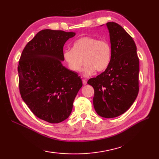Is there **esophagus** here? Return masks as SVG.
<instances>
[{"mask_svg":"<svg viewBox=\"0 0 159 159\" xmlns=\"http://www.w3.org/2000/svg\"><path fill=\"white\" fill-rule=\"evenodd\" d=\"M83 85H87V80L85 79H83Z\"/></svg>","mask_w":159,"mask_h":159,"instance_id":"esophagus-1","label":"esophagus"}]
</instances>
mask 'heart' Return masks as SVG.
<instances>
[{
  "mask_svg": "<svg viewBox=\"0 0 159 159\" xmlns=\"http://www.w3.org/2000/svg\"><path fill=\"white\" fill-rule=\"evenodd\" d=\"M63 59L71 71L81 70L83 61L85 63L83 74L90 76L98 72H103L109 67L111 59L109 43L92 37L85 36L72 43V49L63 52Z\"/></svg>",
  "mask_w": 159,
  "mask_h": 159,
  "instance_id": "obj_1",
  "label": "heart"
}]
</instances>
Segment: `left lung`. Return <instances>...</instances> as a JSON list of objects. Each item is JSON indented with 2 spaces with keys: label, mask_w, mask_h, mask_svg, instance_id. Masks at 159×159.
<instances>
[{
  "label": "left lung",
  "mask_w": 159,
  "mask_h": 159,
  "mask_svg": "<svg viewBox=\"0 0 159 159\" xmlns=\"http://www.w3.org/2000/svg\"><path fill=\"white\" fill-rule=\"evenodd\" d=\"M106 25L110 36L111 62L104 72L87 83L94 89L96 113L104 118H113L129 109L137 98L139 63L132 37L116 22Z\"/></svg>",
  "instance_id": "1"
}]
</instances>
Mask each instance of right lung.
Masks as SVG:
<instances>
[{"mask_svg":"<svg viewBox=\"0 0 159 159\" xmlns=\"http://www.w3.org/2000/svg\"><path fill=\"white\" fill-rule=\"evenodd\" d=\"M75 32L44 29L24 48L18 72L21 97L35 116L49 123L66 120L83 86L76 72L63 66V48Z\"/></svg>","mask_w":159,"mask_h":159,"instance_id":"1","label":"right lung"}]
</instances>
